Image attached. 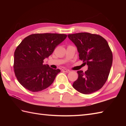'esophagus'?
<instances>
[{
    "mask_svg": "<svg viewBox=\"0 0 126 126\" xmlns=\"http://www.w3.org/2000/svg\"><path fill=\"white\" fill-rule=\"evenodd\" d=\"M62 71H63V72H65V73H69V72L70 71V70H68V69H62Z\"/></svg>",
    "mask_w": 126,
    "mask_h": 126,
    "instance_id": "34e87169",
    "label": "esophagus"
}]
</instances>
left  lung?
<instances>
[{"mask_svg": "<svg viewBox=\"0 0 126 126\" xmlns=\"http://www.w3.org/2000/svg\"><path fill=\"white\" fill-rule=\"evenodd\" d=\"M68 36L77 47L79 60L88 66L85 73L77 71L78 79L73 86L83 94L94 93L103 86L110 73L113 53L108 42L100 35L88 32Z\"/></svg>", "mask_w": 126, "mask_h": 126, "instance_id": "obj_1", "label": "left lung"}]
</instances>
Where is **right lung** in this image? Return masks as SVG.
<instances>
[{
  "label": "right lung",
  "instance_id": "add662e5",
  "mask_svg": "<svg viewBox=\"0 0 126 126\" xmlns=\"http://www.w3.org/2000/svg\"><path fill=\"white\" fill-rule=\"evenodd\" d=\"M66 37L65 34H32L19 44L15 51L13 69L16 78L23 87L37 92L52 83L61 70L44 64V60Z\"/></svg>",
  "mask_w": 126,
  "mask_h": 126
}]
</instances>
